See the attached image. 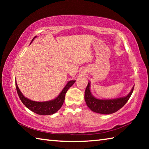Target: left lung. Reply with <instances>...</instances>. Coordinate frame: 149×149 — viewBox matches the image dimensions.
I'll return each instance as SVG.
<instances>
[{
    "label": "left lung",
    "mask_w": 149,
    "mask_h": 149,
    "mask_svg": "<svg viewBox=\"0 0 149 149\" xmlns=\"http://www.w3.org/2000/svg\"><path fill=\"white\" fill-rule=\"evenodd\" d=\"M134 87L126 97L112 100H100L95 98L90 91V84L88 83L85 91V100L87 107L93 112L102 114H110L117 112L128 101Z\"/></svg>",
    "instance_id": "left-lung-1"
}]
</instances>
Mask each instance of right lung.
<instances>
[{
    "label": "right lung",
    "mask_w": 149,
    "mask_h": 149,
    "mask_svg": "<svg viewBox=\"0 0 149 149\" xmlns=\"http://www.w3.org/2000/svg\"><path fill=\"white\" fill-rule=\"evenodd\" d=\"M34 37V38H35ZM33 38V39H34ZM32 40V41H33ZM75 81H70L63 89L62 92L56 99L47 102H35L27 99L22 95L16 83V87L17 95L21 101L26 107L29 108L32 112L39 115H50L56 113L58 110L64 103L65 99V95L69 88L74 84Z\"/></svg>",
    "instance_id": "1"
}]
</instances>
